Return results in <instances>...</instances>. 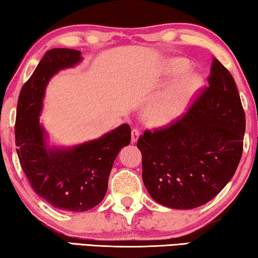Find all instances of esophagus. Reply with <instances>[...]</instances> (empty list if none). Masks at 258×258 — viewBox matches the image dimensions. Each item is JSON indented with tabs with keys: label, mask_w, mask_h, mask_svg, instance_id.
I'll return each mask as SVG.
<instances>
[{
	"label": "esophagus",
	"mask_w": 258,
	"mask_h": 258,
	"mask_svg": "<svg viewBox=\"0 0 258 258\" xmlns=\"http://www.w3.org/2000/svg\"><path fill=\"white\" fill-rule=\"evenodd\" d=\"M138 137H140V130L134 128L132 130V143H136L138 141Z\"/></svg>",
	"instance_id": "esophagus-1"
}]
</instances>
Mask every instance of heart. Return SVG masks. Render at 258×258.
<instances>
[{"mask_svg": "<svg viewBox=\"0 0 258 258\" xmlns=\"http://www.w3.org/2000/svg\"><path fill=\"white\" fill-rule=\"evenodd\" d=\"M189 69L183 58L169 61L167 74L177 76ZM203 86L202 77L197 74H188L180 77L172 86L157 96L145 109V118L153 126H166L179 120L187 112L190 104Z\"/></svg>", "mask_w": 258, "mask_h": 258, "instance_id": "b5f03b06", "label": "heart"}]
</instances>
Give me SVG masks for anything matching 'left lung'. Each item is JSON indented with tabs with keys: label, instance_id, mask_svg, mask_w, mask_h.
I'll return each mask as SVG.
<instances>
[{
	"label": "left lung",
	"instance_id": "1",
	"mask_svg": "<svg viewBox=\"0 0 258 258\" xmlns=\"http://www.w3.org/2000/svg\"><path fill=\"white\" fill-rule=\"evenodd\" d=\"M209 84L182 118L146 130L137 142L143 182L164 207L189 210L208 203L231 181L242 156L244 110L234 78L217 58Z\"/></svg>",
	"mask_w": 258,
	"mask_h": 258
}]
</instances>
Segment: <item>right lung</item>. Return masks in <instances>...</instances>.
Listing matches in <instances>:
<instances>
[{"mask_svg": "<svg viewBox=\"0 0 258 258\" xmlns=\"http://www.w3.org/2000/svg\"><path fill=\"white\" fill-rule=\"evenodd\" d=\"M82 60L76 49L46 51L19 93L15 125L16 150L31 187L51 207L70 212L88 211L104 200L114 160L132 140L130 126L123 123L78 145L48 144V134L40 123L46 88L58 71Z\"/></svg>", "mask_w": 258, "mask_h": 258, "instance_id": "add662e5", "label": "right lung"}]
</instances>
